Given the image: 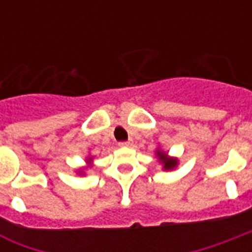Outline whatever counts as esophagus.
<instances>
[{
    "mask_svg": "<svg viewBox=\"0 0 252 252\" xmlns=\"http://www.w3.org/2000/svg\"><path fill=\"white\" fill-rule=\"evenodd\" d=\"M132 144H133V141H132V140H129V141H120V142H119V145H120V146H130Z\"/></svg>",
    "mask_w": 252,
    "mask_h": 252,
    "instance_id": "esophagus-1",
    "label": "esophagus"
}]
</instances>
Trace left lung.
Returning <instances> with one entry per match:
<instances>
[{"label":"left lung","mask_w":252,"mask_h":252,"mask_svg":"<svg viewBox=\"0 0 252 252\" xmlns=\"http://www.w3.org/2000/svg\"><path fill=\"white\" fill-rule=\"evenodd\" d=\"M158 157H159V161L163 162V167L166 168V170H168V168H172L174 166L176 165V161L175 159H171V158H167L166 157V154L161 153V152H158Z\"/></svg>","instance_id":"1"}]
</instances>
